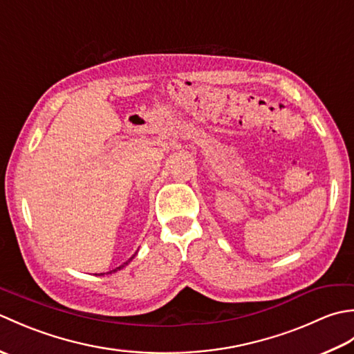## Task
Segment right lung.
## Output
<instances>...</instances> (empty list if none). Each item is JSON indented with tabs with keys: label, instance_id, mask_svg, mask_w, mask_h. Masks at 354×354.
I'll use <instances>...</instances> for the list:
<instances>
[{
	"label": "right lung",
	"instance_id": "obj_1",
	"mask_svg": "<svg viewBox=\"0 0 354 354\" xmlns=\"http://www.w3.org/2000/svg\"><path fill=\"white\" fill-rule=\"evenodd\" d=\"M126 265H127V261H126V263H123V265H120L118 268H115L114 270H111V272H108V274H112V272H115V270H120V269H122V268H123V266H126Z\"/></svg>",
	"mask_w": 354,
	"mask_h": 354
}]
</instances>
